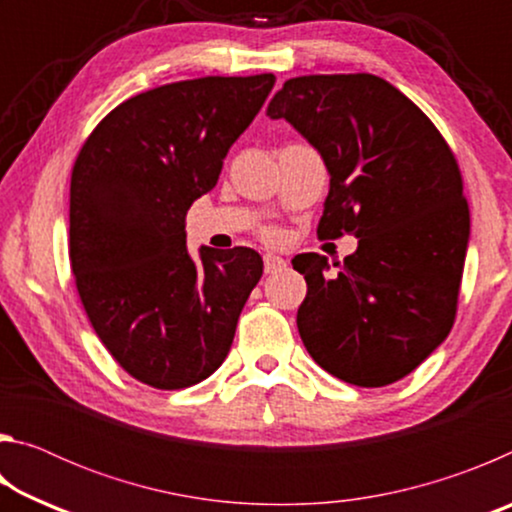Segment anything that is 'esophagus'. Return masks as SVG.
<instances>
[{"label": "esophagus", "instance_id": "1", "mask_svg": "<svg viewBox=\"0 0 512 512\" xmlns=\"http://www.w3.org/2000/svg\"><path fill=\"white\" fill-rule=\"evenodd\" d=\"M284 266H287V262H284L280 255H273V253L264 255V271L266 273H277V271H282Z\"/></svg>", "mask_w": 512, "mask_h": 512}]
</instances>
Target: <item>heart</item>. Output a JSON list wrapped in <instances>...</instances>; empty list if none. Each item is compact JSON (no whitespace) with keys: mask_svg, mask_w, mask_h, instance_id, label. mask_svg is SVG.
<instances>
[{"mask_svg":"<svg viewBox=\"0 0 512 512\" xmlns=\"http://www.w3.org/2000/svg\"><path fill=\"white\" fill-rule=\"evenodd\" d=\"M264 235H266L268 239H275V237H277V232H275V230H271V228H268V230H264Z\"/></svg>","mask_w":512,"mask_h":512,"instance_id":"b5f03b06","label":"heart"}]
</instances>
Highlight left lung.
Wrapping results in <instances>:
<instances>
[{"instance_id": "obj_1", "label": "left lung", "mask_w": 512, "mask_h": 512, "mask_svg": "<svg viewBox=\"0 0 512 512\" xmlns=\"http://www.w3.org/2000/svg\"><path fill=\"white\" fill-rule=\"evenodd\" d=\"M287 119L329 171L318 239L354 235L357 253L291 259L305 275L298 332L320 368L377 388L413 372L452 332L470 239L456 155L433 121L375 74H309L282 85Z\"/></svg>"}]
</instances>
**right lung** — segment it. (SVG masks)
I'll use <instances>...</instances> for the list:
<instances>
[{
    "mask_svg": "<svg viewBox=\"0 0 512 512\" xmlns=\"http://www.w3.org/2000/svg\"><path fill=\"white\" fill-rule=\"evenodd\" d=\"M273 74L203 76L119 103L76 155L69 262L94 332L146 386H194L228 357L262 277L253 248L187 255L185 214L273 90Z\"/></svg>",
    "mask_w": 512,
    "mask_h": 512,
    "instance_id": "add662e5",
    "label": "right lung"
}]
</instances>
